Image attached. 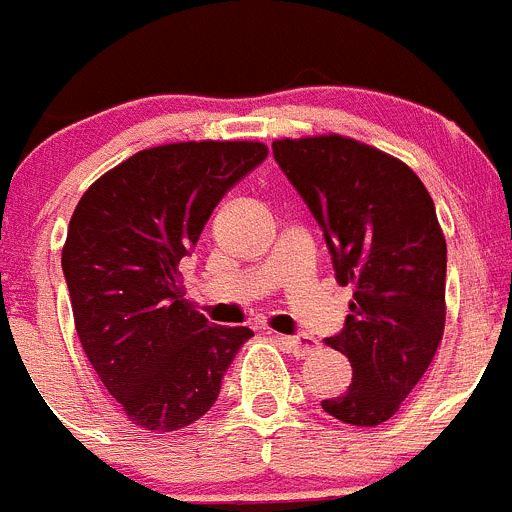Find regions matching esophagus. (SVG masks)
I'll return each instance as SVG.
<instances>
[{
  "instance_id": "obj_1",
  "label": "esophagus",
  "mask_w": 512,
  "mask_h": 512,
  "mask_svg": "<svg viewBox=\"0 0 512 512\" xmlns=\"http://www.w3.org/2000/svg\"><path fill=\"white\" fill-rule=\"evenodd\" d=\"M278 341L288 348L293 356H310L318 348V341L310 336H278Z\"/></svg>"
}]
</instances>
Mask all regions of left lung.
Wrapping results in <instances>:
<instances>
[{
	"instance_id": "8db88e82",
	"label": "left lung",
	"mask_w": 512,
	"mask_h": 512,
	"mask_svg": "<svg viewBox=\"0 0 512 512\" xmlns=\"http://www.w3.org/2000/svg\"><path fill=\"white\" fill-rule=\"evenodd\" d=\"M272 154L321 224L338 283L353 285L346 326L326 338L353 381L321 407L353 427L384 424L442 343L447 242L432 197L404 161L338 133L280 138Z\"/></svg>"
}]
</instances>
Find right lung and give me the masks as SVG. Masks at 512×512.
I'll list each match as a JSON object with an SVG mask.
<instances>
[{"label":"right lung","mask_w":512,"mask_h":512,"mask_svg":"<svg viewBox=\"0 0 512 512\" xmlns=\"http://www.w3.org/2000/svg\"><path fill=\"white\" fill-rule=\"evenodd\" d=\"M267 159L257 141L143 148L80 197L62 247L75 331L128 422L189 427L212 409L224 371L255 333L212 326L184 298L179 262L219 199Z\"/></svg>","instance_id":"1"}]
</instances>
